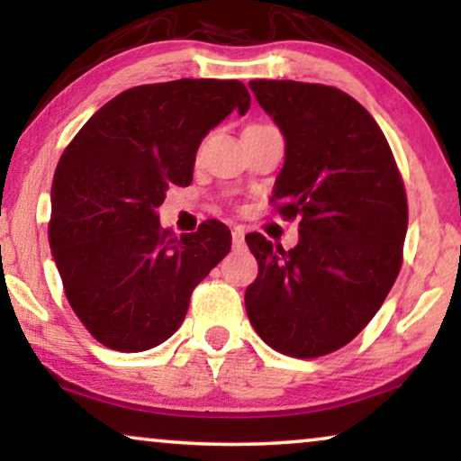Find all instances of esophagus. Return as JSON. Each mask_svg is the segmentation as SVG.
<instances>
[{"mask_svg": "<svg viewBox=\"0 0 461 461\" xmlns=\"http://www.w3.org/2000/svg\"><path fill=\"white\" fill-rule=\"evenodd\" d=\"M231 242H234L236 249H240L244 244V230L242 227H236L234 231H231Z\"/></svg>", "mask_w": 461, "mask_h": 461, "instance_id": "obj_1", "label": "esophagus"}]
</instances>
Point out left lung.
Masks as SVG:
<instances>
[{
	"label": "left lung",
	"mask_w": 461,
	"mask_h": 461,
	"mask_svg": "<svg viewBox=\"0 0 461 461\" xmlns=\"http://www.w3.org/2000/svg\"><path fill=\"white\" fill-rule=\"evenodd\" d=\"M249 86L285 138L272 197L302 221L291 250L244 238L259 266L244 304L274 351L319 357L351 342L398 278L404 185L381 127L345 91L295 80Z\"/></svg>",
	"instance_id": "8db88e82"
}]
</instances>
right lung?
Segmentation results:
<instances>
[{
	"instance_id": "right-lung-1",
	"label": "right lung",
	"mask_w": 461,
	"mask_h": 461,
	"mask_svg": "<svg viewBox=\"0 0 461 461\" xmlns=\"http://www.w3.org/2000/svg\"><path fill=\"white\" fill-rule=\"evenodd\" d=\"M249 106L240 80L133 86L63 150L50 189V253L69 306L104 347L138 353L167 340L191 291L230 253L221 221L176 238L157 208L172 185L191 183L206 133Z\"/></svg>"
}]
</instances>
